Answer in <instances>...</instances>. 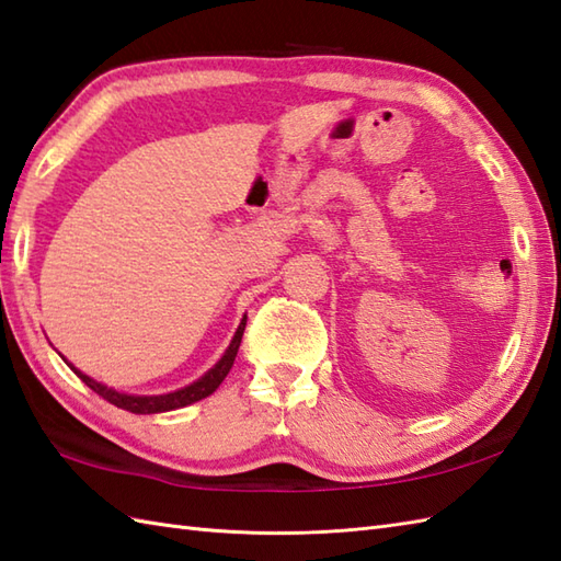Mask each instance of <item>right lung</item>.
<instances>
[{
	"instance_id": "1",
	"label": "right lung",
	"mask_w": 561,
	"mask_h": 561,
	"mask_svg": "<svg viewBox=\"0 0 561 561\" xmlns=\"http://www.w3.org/2000/svg\"><path fill=\"white\" fill-rule=\"evenodd\" d=\"M244 327H247V317L242 319V323L238 327V333H234V339L230 343V347L226 351V355H222L218 359V365L214 369H208L206 375L194 381L192 386H184V389L175 391V393H165V396H129V393H119L115 389H107V386L93 381L91 377H85L83 371H79L77 367H69L77 371L79 379L89 386V389H93L98 396H103L107 403L117 405L122 410H129V413H139V415H148V413H168V410H175V408H184L190 403H196L202 401V398L214 393L220 381L228 377V371L232 369V363L234 357H238V351H240V343H242V333H244Z\"/></svg>"
}]
</instances>
